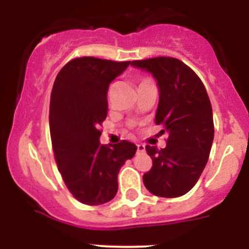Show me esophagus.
<instances>
[{
  "mask_svg": "<svg viewBox=\"0 0 249 249\" xmlns=\"http://www.w3.org/2000/svg\"><path fill=\"white\" fill-rule=\"evenodd\" d=\"M146 151V147L143 146V144H137V152L138 153H142V152H144Z\"/></svg>",
  "mask_w": 249,
  "mask_h": 249,
  "instance_id": "1",
  "label": "esophagus"
}]
</instances>
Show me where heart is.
Returning <instances> with one entry per match:
<instances>
[{"instance_id":"1","label":"heart","mask_w":249,"mask_h":249,"mask_svg":"<svg viewBox=\"0 0 249 249\" xmlns=\"http://www.w3.org/2000/svg\"><path fill=\"white\" fill-rule=\"evenodd\" d=\"M141 83H142V82H141Z\"/></svg>"}]
</instances>
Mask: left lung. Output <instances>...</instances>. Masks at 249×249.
Wrapping results in <instances>:
<instances>
[{
    "label": "left lung",
    "instance_id": "left-lung-1",
    "mask_svg": "<svg viewBox=\"0 0 249 249\" xmlns=\"http://www.w3.org/2000/svg\"><path fill=\"white\" fill-rule=\"evenodd\" d=\"M157 81L156 123L168 133L164 148L147 146L153 166L143 183L152 195L175 198L193 188L210 157L214 137L212 106L199 77L172 57L133 61Z\"/></svg>",
    "mask_w": 249,
    "mask_h": 249
}]
</instances>
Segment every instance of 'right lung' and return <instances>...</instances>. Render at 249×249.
Instances as JSON below:
<instances>
[{
  "mask_svg": "<svg viewBox=\"0 0 249 249\" xmlns=\"http://www.w3.org/2000/svg\"><path fill=\"white\" fill-rule=\"evenodd\" d=\"M131 65L81 57L58 72L50 102V132L57 167L81 203L98 206L118 190L121 167L135 156L128 141L101 144V123L107 117L109 83Z\"/></svg>",
  "mask_w": 249,
  "mask_h": 249,
  "instance_id": "add662e5",
  "label": "right lung"
}]
</instances>
